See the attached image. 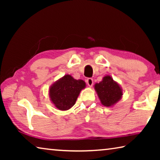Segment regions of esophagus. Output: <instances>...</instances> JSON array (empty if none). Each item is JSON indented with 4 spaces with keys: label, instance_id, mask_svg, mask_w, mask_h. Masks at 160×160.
<instances>
[{
    "label": "esophagus",
    "instance_id": "34e87169",
    "mask_svg": "<svg viewBox=\"0 0 160 160\" xmlns=\"http://www.w3.org/2000/svg\"><path fill=\"white\" fill-rule=\"evenodd\" d=\"M86 82H87V84H88V85L89 87H92L93 85V79H92V78H88V79H87V80H86Z\"/></svg>",
    "mask_w": 160,
    "mask_h": 160
}]
</instances>
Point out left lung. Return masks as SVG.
Instances as JSON below:
<instances>
[{
	"label": "left lung",
	"instance_id": "left-lung-1",
	"mask_svg": "<svg viewBox=\"0 0 160 160\" xmlns=\"http://www.w3.org/2000/svg\"><path fill=\"white\" fill-rule=\"evenodd\" d=\"M94 88L104 106L111 107L120 100L122 96V90L113 78L107 75L102 81L97 83Z\"/></svg>",
	"mask_w": 160,
	"mask_h": 160
}]
</instances>
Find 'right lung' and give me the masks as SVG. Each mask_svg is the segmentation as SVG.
I'll return each mask as SVG.
<instances>
[{
  "label": "right lung",
  "instance_id": "1",
  "mask_svg": "<svg viewBox=\"0 0 160 160\" xmlns=\"http://www.w3.org/2000/svg\"><path fill=\"white\" fill-rule=\"evenodd\" d=\"M85 87L82 80H75L66 75L51 87L49 95L52 102L59 110H68L75 104L80 91Z\"/></svg>",
  "mask_w": 160,
  "mask_h": 160
}]
</instances>
